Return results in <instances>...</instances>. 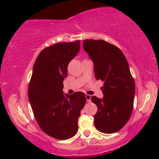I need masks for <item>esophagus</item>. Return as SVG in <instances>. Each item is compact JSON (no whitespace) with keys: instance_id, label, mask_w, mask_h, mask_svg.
<instances>
[{"instance_id":"34e87169","label":"esophagus","mask_w":159,"mask_h":159,"mask_svg":"<svg viewBox=\"0 0 159 159\" xmlns=\"http://www.w3.org/2000/svg\"><path fill=\"white\" fill-rule=\"evenodd\" d=\"M85 97H86V99H87V102H90V98H91V96H90V95L86 94L85 95Z\"/></svg>"}]
</instances>
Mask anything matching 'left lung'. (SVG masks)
I'll list each match as a JSON object with an SVG mask.
<instances>
[{
	"mask_svg": "<svg viewBox=\"0 0 159 159\" xmlns=\"http://www.w3.org/2000/svg\"><path fill=\"white\" fill-rule=\"evenodd\" d=\"M83 47L93 62L96 79L104 82V98L91 97L98 107L95 127L102 133H115L126 124L133 110L135 84L128 61L118 47L106 41L86 39Z\"/></svg>",
	"mask_w": 159,
	"mask_h": 159,
	"instance_id": "1",
	"label": "left lung"
}]
</instances>
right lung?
Returning <instances> with one entry per match:
<instances>
[{
	"mask_svg": "<svg viewBox=\"0 0 159 159\" xmlns=\"http://www.w3.org/2000/svg\"><path fill=\"white\" fill-rule=\"evenodd\" d=\"M80 46V40L51 45L39 53L34 65L28 98L39 127L55 139H68L76 134L80 111L86 102L84 93L64 96L62 90L68 65Z\"/></svg>",
	"mask_w": 159,
	"mask_h": 159,
	"instance_id": "right-lung-1",
	"label": "right lung"
}]
</instances>
